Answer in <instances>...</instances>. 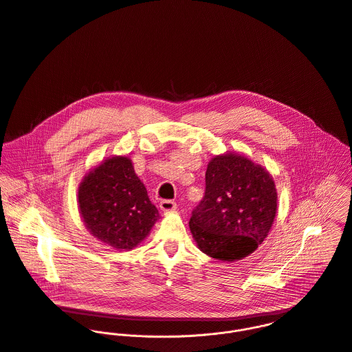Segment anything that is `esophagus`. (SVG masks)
I'll list each match as a JSON object with an SVG mask.
<instances>
[{
  "label": "esophagus",
  "instance_id": "obj_1",
  "mask_svg": "<svg viewBox=\"0 0 352 352\" xmlns=\"http://www.w3.org/2000/svg\"><path fill=\"white\" fill-rule=\"evenodd\" d=\"M177 208V203L173 200H162L160 201V210L162 211H174Z\"/></svg>",
  "mask_w": 352,
  "mask_h": 352
}]
</instances>
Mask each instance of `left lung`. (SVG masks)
<instances>
[{
    "mask_svg": "<svg viewBox=\"0 0 352 352\" xmlns=\"http://www.w3.org/2000/svg\"><path fill=\"white\" fill-rule=\"evenodd\" d=\"M276 200L275 182L261 166L236 153L213 157L204 197L189 220L199 249L221 261L249 256L272 227Z\"/></svg>",
    "mask_w": 352,
    "mask_h": 352,
    "instance_id": "8db88e82",
    "label": "left lung"
}]
</instances>
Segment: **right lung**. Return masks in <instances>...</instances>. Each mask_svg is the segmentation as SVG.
<instances>
[{
	"label": "right lung",
	"mask_w": 352,
	"mask_h": 352,
	"mask_svg": "<svg viewBox=\"0 0 352 352\" xmlns=\"http://www.w3.org/2000/svg\"><path fill=\"white\" fill-rule=\"evenodd\" d=\"M78 208L91 234L116 249H133L148 235L159 212L125 156L91 171L78 188Z\"/></svg>",
	"instance_id": "1"
}]
</instances>
